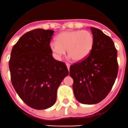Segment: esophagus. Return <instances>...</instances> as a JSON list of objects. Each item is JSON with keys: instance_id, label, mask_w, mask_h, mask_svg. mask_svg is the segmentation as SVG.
I'll use <instances>...</instances> for the list:
<instances>
[{"instance_id": "obj_1", "label": "esophagus", "mask_w": 128, "mask_h": 128, "mask_svg": "<svg viewBox=\"0 0 128 128\" xmlns=\"http://www.w3.org/2000/svg\"><path fill=\"white\" fill-rule=\"evenodd\" d=\"M66 66H67V68H68V70H70V64H69V63H66Z\"/></svg>"}]
</instances>
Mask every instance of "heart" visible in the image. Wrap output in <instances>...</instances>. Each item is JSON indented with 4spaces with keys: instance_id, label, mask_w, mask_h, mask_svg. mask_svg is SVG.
Wrapping results in <instances>:
<instances>
[{
    "instance_id": "b5f03b06",
    "label": "heart",
    "mask_w": 128,
    "mask_h": 128,
    "mask_svg": "<svg viewBox=\"0 0 128 128\" xmlns=\"http://www.w3.org/2000/svg\"><path fill=\"white\" fill-rule=\"evenodd\" d=\"M94 37L88 30H68L60 33L56 42L50 43V47L54 55L60 58L68 51V56L74 61H81L92 51Z\"/></svg>"
}]
</instances>
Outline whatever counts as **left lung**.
Wrapping results in <instances>:
<instances>
[{
	"label": "left lung",
	"mask_w": 128,
	"mask_h": 128,
	"mask_svg": "<svg viewBox=\"0 0 128 128\" xmlns=\"http://www.w3.org/2000/svg\"><path fill=\"white\" fill-rule=\"evenodd\" d=\"M94 45L84 60L70 66L75 98L82 104H93L104 100L111 90L118 73L117 52L110 37L90 27Z\"/></svg>",
	"instance_id": "left-lung-1"
}]
</instances>
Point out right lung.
Wrapping results in <instances>:
<instances>
[{
	"label": "right lung",
	"instance_id": "obj_1",
	"mask_svg": "<svg viewBox=\"0 0 128 128\" xmlns=\"http://www.w3.org/2000/svg\"><path fill=\"white\" fill-rule=\"evenodd\" d=\"M54 31L37 28L27 32L12 47L9 62L14 88L34 109L52 106L57 88L69 71L66 64L52 57L50 44Z\"/></svg>",
	"mask_w": 128,
	"mask_h": 128
}]
</instances>
